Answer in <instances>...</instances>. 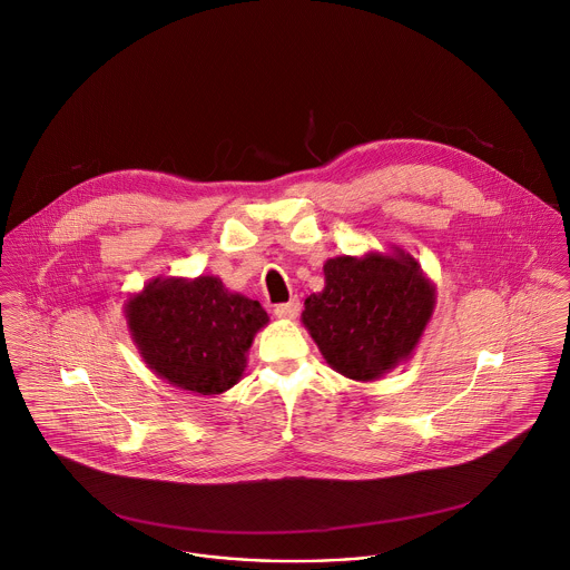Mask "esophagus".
I'll return each mask as SVG.
<instances>
[{
	"label": "esophagus",
	"mask_w": 570,
	"mask_h": 570,
	"mask_svg": "<svg viewBox=\"0 0 570 570\" xmlns=\"http://www.w3.org/2000/svg\"><path fill=\"white\" fill-rule=\"evenodd\" d=\"M299 302L297 299H291V302H286V304H277L275 306V317H279V320H295L297 315H299Z\"/></svg>",
	"instance_id": "esophagus-1"
}]
</instances>
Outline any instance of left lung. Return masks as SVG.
Listing matches in <instances>:
<instances>
[{
	"instance_id": "left-lung-1",
	"label": "left lung",
	"mask_w": 570,
	"mask_h": 570,
	"mask_svg": "<svg viewBox=\"0 0 570 570\" xmlns=\"http://www.w3.org/2000/svg\"><path fill=\"white\" fill-rule=\"evenodd\" d=\"M435 302L420 262L393 244L326 259L324 291L306 297L302 324L333 371L375 382L415 353Z\"/></svg>"
}]
</instances>
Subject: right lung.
<instances>
[{
    "label": "right lung",
    "instance_id": "obj_1",
    "mask_svg": "<svg viewBox=\"0 0 570 570\" xmlns=\"http://www.w3.org/2000/svg\"><path fill=\"white\" fill-rule=\"evenodd\" d=\"M124 317L144 364L197 395L233 389L255 335L268 324L259 302L230 293L215 275L153 277L126 299Z\"/></svg>",
    "mask_w": 570,
    "mask_h": 570
}]
</instances>
